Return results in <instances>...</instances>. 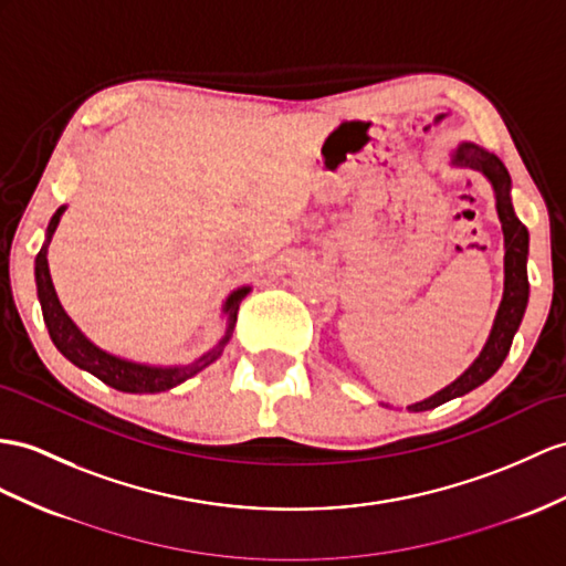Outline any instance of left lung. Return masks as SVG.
<instances>
[{"instance_id": "obj_1", "label": "left lung", "mask_w": 566, "mask_h": 566, "mask_svg": "<svg viewBox=\"0 0 566 566\" xmlns=\"http://www.w3.org/2000/svg\"><path fill=\"white\" fill-rule=\"evenodd\" d=\"M451 163L461 165V168H473L485 175L492 182L494 197H497V213L502 220L504 250H506L504 252V297L497 310V319H494L492 334L478 360L468 367L457 381L449 384L447 389L424 398L420 403L408 406V410H416V412L442 406L451 401V398L463 396L468 391L478 389L480 384H485L494 371L502 367L509 348H512L514 334L523 319V312H526V305H528V271H526L528 230L514 213L512 197H509V191H512V177H509V170L504 168V163L497 156L475 144H461L457 150H453Z\"/></svg>"}]
</instances>
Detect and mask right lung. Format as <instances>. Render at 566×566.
Segmentation results:
<instances>
[{
    "mask_svg": "<svg viewBox=\"0 0 566 566\" xmlns=\"http://www.w3.org/2000/svg\"><path fill=\"white\" fill-rule=\"evenodd\" d=\"M62 213H64V206H60L57 213L50 218L48 240L43 244V250H40L35 256V285H38V300H40V307H43V319L48 324L50 338L54 346H57V350L66 357V360L74 363L81 369L91 371L93 377L105 381L107 387H113L117 391H127V394L168 391V389L177 387V384L187 381L189 377H195L197 371H201L203 367H209L220 355V350L226 348V343L230 340L232 326H235V322H238L240 302L247 293H250V287H238L235 293H230V297L226 300V307H223V312L228 314L226 336L213 350L203 353L199 360L182 365V367H150V365H139L132 360H122V357L109 355V353L101 350L98 346H93V343L76 328V324L69 319L66 312L60 305L57 293H54L50 269H48V244L52 240V232L57 230Z\"/></svg>",
    "mask_w": 566,
    "mask_h": 566,
    "instance_id": "obj_1",
    "label": "right lung"
}]
</instances>
